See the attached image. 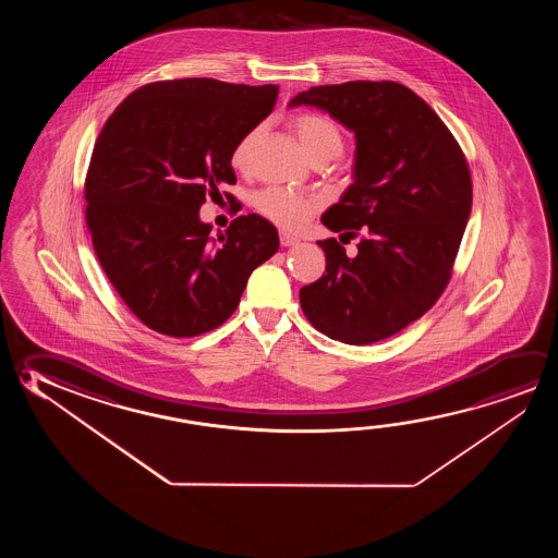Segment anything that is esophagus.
I'll use <instances>...</instances> for the list:
<instances>
[{
  "label": "esophagus",
  "instance_id": "1",
  "mask_svg": "<svg viewBox=\"0 0 558 558\" xmlns=\"http://www.w3.org/2000/svg\"><path fill=\"white\" fill-rule=\"evenodd\" d=\"M280 243H282V247H292V245L300 243V239L293 238V235L286 233V231H280Z\"/></svg>",
  "mask_w": 558,
  "mask_h": 558
}]
</instances>
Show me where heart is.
I'll list each match as a JSON object with an SVG mask.
<instances>
[{
    "label": "heart",
    "mask_w": 558,
    "mask_h": 558,
    "mask_svg": "<svg viewBox=\"0 0 558 558\" xmlns=\"http://www.w3.org/2000/svg\"><path fill=\"white\" fill-rule=\"evenodd\" d=\"M290 129L298 137L303 154L310 157L311 161H319V159L330 161L342 151L344 146L340 129L323 114L302 112L290 120ZM256 136H258V130H251L239 140L238 146L231 154V165L235 169H243L247 165ZM319 206V198L288 191L282 186H268L255 196V208L258 214H263L266 220L275 221L276 226L286 229L302 228Z\"/></svg>",
    "instance_id": "obj_1"
}]
</instances>
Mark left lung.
Instances as JSON below:
<instances>
[{
    "instance_id": "left-lung-1",
    "label": "left lung",
    "mask_w": 558,
    "mask_h": 558,
    "mask_svg": "<svg viewBox=\"0 0 558 558\" xmlns=\"http://www.w3.org/2000/svg\"><path fill=\"white\" fill-rule=\"evenodd\" d=\"M356 140L354 173L320 218L350 239L319 241L325 275L300 290L315 329L372 344L421 319L446 290L471 214V174L456 137L416 93L395 82H348L298 93Z\"/></svg>"
}]
</instances>
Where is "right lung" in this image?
Wrapping results in <instances>:
<instances>
[{
  "label": "right lung",
  "instance_id": "1",
  "mask_svg": "<svg viewBox=\"0 0 558 558\" xmlns=\"http://www.w3.org/2000/svg\"><path fill=\"white\" fill-rule=\"evenodd\" d=\"M276 97L278 85L210 77L149 83L105 122L85 181L87 228L105 275L149 329L177 338L216 329L280 247L256 214L216 238L201 220L206 196L235 184L231 154Z\"/></svg>",
  "mask_w": 558,
  "mask_h": 558
}]
</instances>
